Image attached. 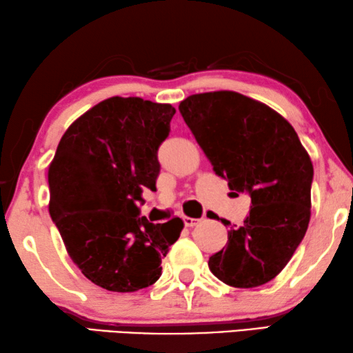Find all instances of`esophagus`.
I'll return each instance as SVG.
<instances>
[{"label":"esophagus","instance_id":"1","mask_svg":"<svg viewBox=\"0 0 353 353\" xmlns=\"http://www.w3.org/2000/svg\"><path fill=\"white\" fill-rule=\"evenodd\" d=\"M199 222H200V219H194V217H184V225H186V227H189V228L195 227V225H197Z\"/></svg>","mask_w":353,"mask_h":353}]
</instances>
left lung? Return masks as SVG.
I'll return each instance as SVG.
<instances>
[{
    "label": "left lung",
    "instance_id": "left-lung-1",
    "mask_svg": "<svg viewBox=\"0 0 353 353\" xmlns=\"http://www.w3.org/2000/svg\"><path fill=\"white\" fill-rule=\"evenodd\" d=\"M178 109L216 175L252 199L250 214L241 227H231L227 247L208 261L210 270L233 288L265 285L285 269L307 233L310 154L283 115L238 92L190 95Z\"/></svg>",
    "mask_w": 353,
    "mask_h": 353
}]
</instances>
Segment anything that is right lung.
<instances>
[{
    "instance_id": "add662e5",
    "label": "right lung",
    "mask_w": 353,
    "mask_h": 353,
    "mask_svg": "<svg viewBox=\"0 0 353 353\" xmlns=\"http://www.w3.org/2000/svg\"><path fill=\"white\" fill-rule=\"evenodd\" d=\"M173 114L169 103L111 97L68 126L50 163V216L72 261L103 290L153 285L180 238V217L152 223L136 205L143 189L156 190Z\"/></svg>"
}]
</instances>
